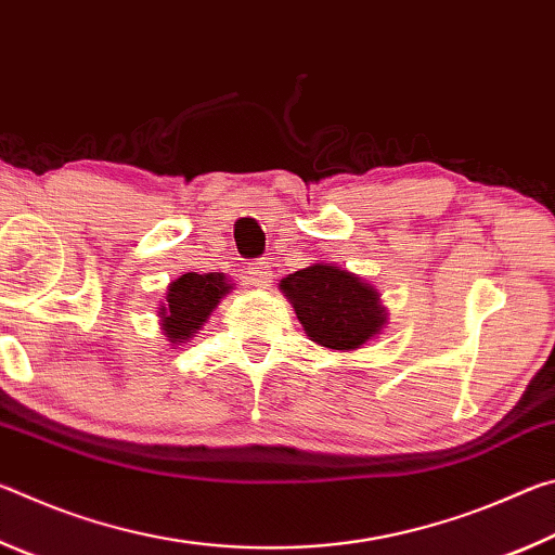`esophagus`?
Instances as JSON below:
<instances>
[{
    "label": "esophagus",
    "mask_w": 555,
    "mask_h": 555,
    "mask_svg": "<svg viewBox=\"0 0 555 555\" xmlns=\"http://www.w3.org/2000/svg\"><path fill=\"white\" fill-rule=\"evenodd\" d=\"M247 279L251 281V286H257V288H267V286H271V264L269 261H255V264H251L249 269H247Z\"/></svg>",
    "instance_id": "1"
}]
</instances>
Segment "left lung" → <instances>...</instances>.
Segmentation results:
<instances>
[{"mask_svg": "<svg viewBox=\"0 0 555 555\" xmlns=\"http://www.w3.org/2000/svg\"><path fill=\"white\" fill-rule=\"evenodd\" d=\"M284 294L313 343L350 352L370 343L387 325V308L377 288L335 264H313L281 279Z\"/></svg>", "mask_w": 555, "mask_h": 555, "instance_id": "8db88e82", "label": "left lung"}]
</instances>
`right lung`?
Here are the masks:
<instances>
[{"mask_svg": "<svg viewBox=\"0 0 555 555\" xmlns=\"http://www.w3.org/2000/svg\"><path fill=\"white\" fill-rule=\"evenodd\" d=\"M230 288L232 284H228L218 271H212V274L188 271V274L171 281L166 300L158 308L164 335L176 345L185 343L193 333L201 331L212 308H218L220 298L228 296Z\"/></svg>", "mask_w": 555, "mask_h": 555, "instance_id": "add662e5", "label": "right lung"}]
</instances>
